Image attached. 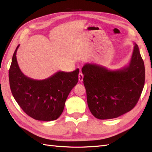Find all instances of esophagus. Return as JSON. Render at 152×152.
Instances as JSON below:
<instances>
[{"label": "esophagus", "instance_id": "1", "mask_svg": "<svg viewBox=\"0 0 152 152\" xmlns=\"http://www.w3.org/2000/svg\"><path fill=\"white\" fill-rule=\"evenodd\" d=\"M83 80V73H82L81 72L79 73V81H82Z\"/></svg>", "mask_w": 152, "mask_h": 152}]
</instances>
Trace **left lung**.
<instances>
[{
  "instance_id": "8db88e82",
  "label": "left lung",
  "mask_w": 152,
  "mask_h": 152,
  "mask_svg": "<svg viewBox=\"0 0 152 152\" xmlns=\"http://www.w3.org/2000/svg\"><path fill=\"white\" fill-rule=\"evenodd\" d=\"M81 71L89 110L101 120L117 118L132 110L145 85L144 62L136 43L127 66L109 70L100 65L87 63Z\"/></svg>"
}]
</instances>
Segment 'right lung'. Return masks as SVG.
<instances>
[{
    "label": "right lung",
    "instance_id": "right-lung-1",
    "mask_svg": "<svg viewBox=\"0 0 152 152\" xmlns=\"http://www.w3.org/2000/svg\"><path fill=\"white\" fill-rule=\"evenodd\" d=\"M17 46L9 71L12 95L20 107L32 118L49 122L62 113L65 102L71 90L78 81L79 69L72 72L58 71L42 80L24 75L16 60Z\"/></svg>",
    "mask_w": 152,
    "mask_h": 152
}]
</instances>
